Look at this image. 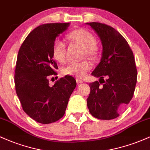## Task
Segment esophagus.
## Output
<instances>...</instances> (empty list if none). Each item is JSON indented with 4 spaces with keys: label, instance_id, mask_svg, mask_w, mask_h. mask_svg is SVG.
<instances>
[{
    "label": "esophagus",
    "instance_id": "34e87169",
    "mask_svg": "<svg viewBox=\"0 0 150 150\" xmlns=\"http://www.w3.org/2000/svg\"><path fill=\"white\" fill-rule=\"evenodd\" d=\"M76 82H77V83H82V82H83L84 81H83V80H82V79L78 78V77H77V78H76Z\"/></svg>",
    "mask_w": 150,
    "mask_h": 150
}]
</instances>
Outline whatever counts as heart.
<instances>
[{
    "instance_id": "1",
    "label": "heart",
    "mask_w": 150,
    "mask_h": 150,
    "mask_svg": "<svg viewBox=\"0 0 150 150\" xmlns=\"http://www.w3.org/2000/svg\"><path fill=\"white\" fill-rule=\"evenodd\" d=\"M68 37L76 44L84 48V55L87 56H96L97 47L96 46L97 40L93 34L84 29H78L70 32ZM66 44L63 39L58 38L54 41L52 47L53 58L58 62L63 63L66 60ZM92 68V65L88 61L71 62L63 68L61 72L64 75L77 77L82 78Z\"/></svg>"
}]
</instances>
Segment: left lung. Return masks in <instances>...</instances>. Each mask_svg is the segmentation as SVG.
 Listing matches in <instances>:
<instances>
[{
	"mask_svg": "<svg viewBox=\"0 0 150 150\" xmlns=\"http://www.w3.org/2000/svg\"><path fill=\"white\" fill-rule=\"evenodd\" d=\"M86 24L98 34L103 47L100 63L92 73L99 77V82L89 85L87 107L98 119H113L133 96L137 77L133 53L125 38L112 27L99 22Z\"/></svg>",
	"mask_w": 150,
	"mask_h": 150,
	"instance_id": "left-lung-1",
	"label": "left lung"
}]
</instances>
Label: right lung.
Segmentation results:
<instances>
[{"label": "right lung", "instance_id": "right-lung-1", "mask_svg": "<svg viewBox=\"0 0 150 150\" xmlns=\"http://www.w3.org/2000/svg\"><path fill=\"white\" fill-rule=\"evenodd\" d=\"M70 23L42 25L32 30L19 50L15 66V85L24 111L38 123L57 121L65 114L69 98L76 87L75 78L65 75L49 85L58 65L52 47L56 38Z\"/></svg>", "mask_w": 150, "mask_h": 150}]
</instances>
